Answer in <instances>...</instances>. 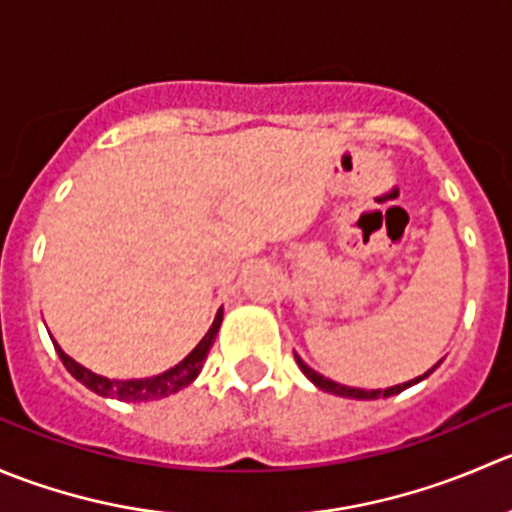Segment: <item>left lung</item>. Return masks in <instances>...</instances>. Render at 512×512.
<instances>
[{
	"mask_svg": "<svg viewBox=\"0 0 512 512\" xmlns=\"http://www.w3.org/2000/svg\"><path fill=\"white\" fill-rule=\"evenodd\" d=\"M296 363H298V368H301V371H303V376H306L308 381L313 383V386H318V388H321V391H326V393H333V396H343V398H356V401H376V398H388V396H396V393H401V391H406V388H411V386H416V383H421L423 378H428L430 373H433L435 368L440 366V361H438V363H435L433 368H430L428 373H423V376L413 378V381H408V383H398V386H391V388H376V391H366V388H351V386H341V383L331 381V378H323L321 373H316V371H313V368H308L306 363H303L301 358H298V356H296Z\"/></svg>",
	"mask_w": 512,
	"mask_h": 512,
	"instance_id": "1",
	"label": "left lung"
}]
</instances>
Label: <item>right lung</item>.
<instances>
[{
    "label": "right lung",
    "instance_id": "right-lung-1",
    "mask_svg": "<svg viewBox=\"0 0 512 512\" xmlns=\"http://www.w3.org/2000/svg\"><path fill=\"white\" fill-rule=\"evenodd\" d=\"M221 318H224V308H219L216 313L214 323L211 328L206 331V336L201 338L199 346L189 353L181 363H176L174 368L169 371L159 373V376H151V378H134V381H111V378L99 376V373H91L89 368H84L82 363H77L74 358H69L67 353L59 348V343L54 341V348H57L59 358L62 363L67 366V371L77 378L79 383H84L89 391H94L96 396H104V398H116V401H126V403H144V401H159V398L171 396V393L181 391L186 388L189 383L196 381L199 371L204 368L206 356H209L211 346L216 341V333L221 328Z\"/></svg>",
    "mask_w": 512,
    "mask_h": 512
}]
</instances>
